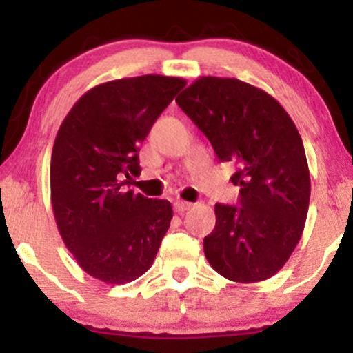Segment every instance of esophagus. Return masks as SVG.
Segmentation results:
<instances>
[{"instance_id": "1", "label": "esophagus", "mask_w": 353, "mask_h": 353, "mask_svg": "<svg viewBox=\"0 0 353 353\" xmlns=\"http://www.w3.org/2000/svg\"><path fill=\"white\" fill-rule=\"evenodd\" d=\"M192 207L190 202H185V200H176L174 202V212L176 213H184L185 210H189Z\"/></svg>"}]
</instances>
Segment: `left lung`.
Masks as SVG:
<instances>
[{
    "mask_svg": "<svg viewBox=\"0 0 353 353\" xmlns=\"http://www.w3.org/2000/svg\"><path fill=\"white\" fill-rule=\"evenodd\" d=\"M176 102L218 159L238 166L231 182L239 205H215L205 257L233 282L270 279L296 248L310 207V169L295 123L270 94L236 78H200Z\"/></svg>",
    "mask_w": 353,
    "mask_h": 353,
    "instance_id": "obj_1",
    "label": "left lung"
}]
</instances>
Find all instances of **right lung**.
I'll return each mask as SVG.
<instances>
[{"label": "right lung", "instance_id": "right-lung-1", "mask_svg": "<svg viewBox=\"0 0 353 353\" xmlns=\"http://www.w3.org/2000/svg\"><path fill=\"white\" fill-rule=\"evenodd\" d=\"M184 86L161 74L99 84L60 125L50 164L53 215L78 265L101 282L143 275L171 225V203L125 190L123 176L140 174V145Z\"/></svg>", "mask_w": 353, "mask_h": 353}]
</instances>
